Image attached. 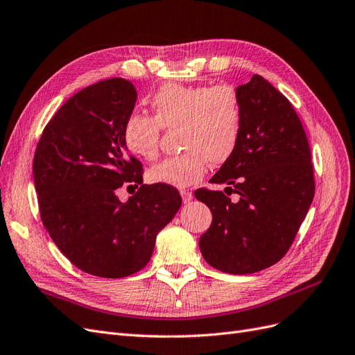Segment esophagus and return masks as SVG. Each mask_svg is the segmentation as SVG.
Returning <instances> with one entry per match:
<instances>
[{"instance_id": "1", "label": "esophagus", "mask_w": 355, "mask_h": 355, "mask_svg": "<svg viewBox=\"0 0 355 355\" xmlns=\"http://www.w3.org/2000/svg\"><path fill=\"white\" fill-rule=\"evenodd\" d=\"M181 198H182V202H184V203H189V202L193 199V194H191L190 191L181 190Z\"/></svg>"}]
</instances>
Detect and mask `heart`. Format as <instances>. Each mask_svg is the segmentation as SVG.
<instances>
[{"label":"heart","mask_w":355,"mask_h":355,"mask_svg":"<svg viewBox=\"0 0 355 355\" xmlns=\"http://www.w3.org/2000/svg\"><path fill=\"white\" fill-rule=\"evenodd\" d=\"M153 118L132 113L123 123L127 150L144 161L159 152L161 128H180L184 153L166 157L147 171L155 184L186 189L202 180L208 162L220 165L230 159L242 134L243 109L230 85L165 84L150 98Z\"/></svg>","instance_id":"1"}]
</instances>
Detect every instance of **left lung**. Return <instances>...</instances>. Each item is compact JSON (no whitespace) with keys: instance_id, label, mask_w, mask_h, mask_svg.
<instances>
[{"instance_id":"8db88e82","label":"left lung","mask_w":355,"mask_h":355,"mask_svg":"<svg viewBox=\"0 0 355 355\" xmlns=\"http://www.w3.org/2000/svg\"><path fill=\"white\" fill-rule=\"evenodd\" d=\"M243 122L234 155L209 182L227 184L240 199L200 189L212 224L199 239L214 268L250 274L271 267L288 252L314 198L311 152L291 101L267 79L254 75L236 88ZM225 191V190H224Z\"/></svg>"}]
</instances>
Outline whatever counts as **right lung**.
I'll return each instance as SVG.
<instances>
[{
  "instance_id": "right-lung-1",
  "label": "right lung",
  "mask_w": 355,
  "mask_h": 355,
  "mask_svg": "<svg viewBox=\"0 0 355 355\" xmlns=\"http://www.w3.org/2000/svg\"><path fill=\"white\" fill-rule=\"evenodd\" d=\"M135 100L134 85L123 78L81 89L51 118L33 156L44 227L73 266L97 277H127L144 268L157 233L182 202L165 184H143L127 202L118 198L122 186L143 182V166L122 139Z\"/></svg>"
}]
</instances>
